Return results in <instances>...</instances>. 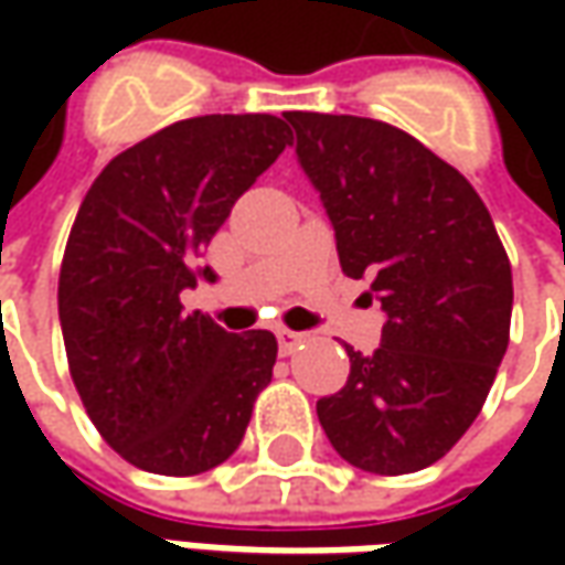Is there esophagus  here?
Segmentation results:
<instances>
[{"label": "esophagus", "mask_w": 565, "mask_h": 565, "mask_svg": "<svg viewBox=\"0 0 565 565\" xmlns=\"http://www.w3.org/2000/svg\"><path fill=\"white\" fill-rule=\"evenodd\" d=\"M276 342H279V352H282V355H292L295 349H301L305 333H295V330H276Z\"/></svg>", "instance_id": "obj_1"}]
</instances>
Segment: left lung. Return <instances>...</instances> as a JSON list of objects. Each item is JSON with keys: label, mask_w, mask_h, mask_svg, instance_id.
Returning <instances> with one entry per match:
<instances>
[{"label": "left lung", "mask_w": 565, "mask_h": 565, "mask_svg": "<svg viewBox=\"0 0 565 565\" xmlns=\"http://www.w3.org/2000/svg\"><path fill=\"white\" fill-rule=\"evenodd\" d=\"M295 153L337 232L339 267L367 279L386 323L374 355L317 418L349 466L408 475L456 446L510 345L512 270L468 179L399 128L289 113Z\"/></svg>", "instance_id": "obj_1"}]
</instances>
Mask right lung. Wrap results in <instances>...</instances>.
<instances>
[{
	"mask_svg": "<svg viewBox=\"0 0 565 565\" xmlns=\"http://www.w3.org/2000/svg\"><path fill=\"white\" fill-rule=\"evenodd\" d=\"M289 143L264 113L198 116L128 147L77 210L58 320L77 396L103 440L153 475H201L238 449L270 383V330L226 333L182 311L235 201Z\"/></svg>",
	"mask_w": 565,
	"mask_h": 565,
	"instance_id": "add662e5",
	"label": "right lung"
}]
</instances>
